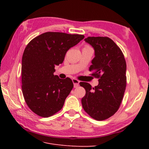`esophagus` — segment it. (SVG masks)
<instances>
[{"label": "esophagus", "instance_id": "esophagus-1", "mask_svg": "<svg viewBox=\"0 0 149 149\" xmlns=\"http://www.w3.org/2000/svg\"><path fill=\"white\" fill-rule=\"evenodd\" d=\"M72 81H73V84H74V88L78 87L79 83V81L77 79H75V78L72 79Z\"/></svg>", "mask_w": 149, "mask_h": 149}]
</instances>
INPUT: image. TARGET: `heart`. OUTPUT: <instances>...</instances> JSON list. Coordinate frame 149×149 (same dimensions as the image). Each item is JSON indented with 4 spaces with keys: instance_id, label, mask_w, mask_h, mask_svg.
I'll return each instance as SVG.
<instances>
[{
    "instance_id": "1",
    "label": "heart",
    "mask_w": 149,
    "mask_h": 149,
    "mask_svg": "<svg viewBox=\"0 0 149 149\" xmlns=\"http://www.w3.org/2000/svg\"><path fill=\"white\" fill-rule=\"evenodd\" d=\"M87 47H89V46H88V45H86L84 48H87Z\"/></svg>"
}]
</instances>
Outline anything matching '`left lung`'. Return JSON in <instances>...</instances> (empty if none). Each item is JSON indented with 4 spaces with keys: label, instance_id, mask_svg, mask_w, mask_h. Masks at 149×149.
I'll return each instance as SVG.
<instances>
[{
    "label": "left lung",
    "instance_id": "1",
    "mask_svg": "<svg viewBox=\"0 0 149 149\" xmlns=\"http://www.w3.org/2000/svg\"><path fill=\"white\" fill-rule=\"evenodd\" d=\"M84 40L95 51L89 70L99 79V84L93 88L88 83H79L86 90L82 106L92 118L103 120L118 111L123 101L127 82L126 62L120 48L109 37H88Z\"/></svg>",
    "mask_w": 149,
    "mask_h": 149
}]
</instances>
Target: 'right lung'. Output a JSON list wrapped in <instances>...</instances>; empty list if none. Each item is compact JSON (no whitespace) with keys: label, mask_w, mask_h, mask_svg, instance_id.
Returning a JSON list of instances; mask_svg holds the SVG:
<instances>
[{"label":"right lung","mask_w":149,"mask_h":149,"mask_svg":"<svg viewBox=\"0 0 149 149\" xmlns=\"http://www.w3.org/2000/svg\"><path fill=\"white\" fill-rule=\"evenodd\" d=\"M84 38L83 35L48 31L28 43L22 56V89L25 102L37 115L48 118L60 111L73 88L70 78L54 75L66 52Z\"/></svg>","instance_id":"right-lung-1"}]
</instances>
